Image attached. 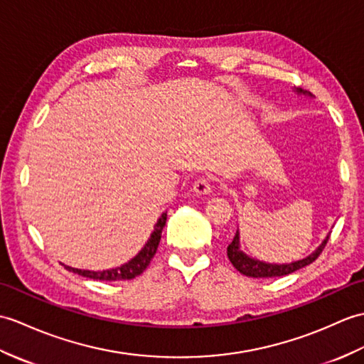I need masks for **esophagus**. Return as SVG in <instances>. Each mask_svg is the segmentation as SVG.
Listing matches in <instances>:
<instances>
[{
	"label": "esophagus",
	"instance_id": "obj_1",
	"mask_svg": "<svg viewBox=\"0 0 364 364\" xmlns=\"http://www.w3.org/2000/svg\"><path fill=\"white\" fill-rule=\"evenodd\" d=\"M210 189L213 188H210V180L208 176H201V178H198L196 183H193V192L200 193V196H208Z\"/></svg>",
	"mask_w": 364,
	"mask_h": 364
}]
</instances>
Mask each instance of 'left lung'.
Listing matches in <instances>:
<instances>
[{
    "mask_svg": "<svg viewBox=\"0 0 364 364\" xmlns=\"http://www.w3.org/2000/svg\"><path fill=\"white\" fill-rule=\"evenodd\" d=\"M299 92H302V90H299ZM328 237H331V234H328L326 240L319 245L316 251L311 252V255L307 256L306 259L298 260V262H291V264H287V265L265 264V262L255 260V259L248 257L247 255H243V252L239 248V232H235L232 242L228 245L226 252H228V259L231 260V264L234 265V268L245 276H250V277H281V276L298 272V269L310 265L311 262H315L319 257L321 252H323L324 247L328 242Z\"/></svg>",
    "mask_w": 364,
    "mask_h": 364,
    "instance_id": "left-lung-1",
    "label": "left lung"
}]
</instances>
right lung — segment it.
Here are the masks:
<instances>
[{
	"label": "right lung",
	"instance_id": "1",
	"mask_svg": "<svg viewBox=\"0 0 364 364\" xmlns=\"http://www.w3.org/2000/svg\"><path fill=\"white\" fill-rule=\"evenodd\" d=\"M166 220H167V213H164L161 217H159V220L156 222L155 230L151 232L150 239L147 240L146 247L139 251V255L136 257H133L130 262H127L125 265H121L113 269H105V272H90V269H77L71 267H65V268L68 272L77 273L83 277L97 279V281H130V279L139 276L144 269L149 267L151 257L155 256L159 240H161V232L166 225Z\"/></svg>",
	"mask_w": 364,
	"mask_h": 364
}]
</instances>
